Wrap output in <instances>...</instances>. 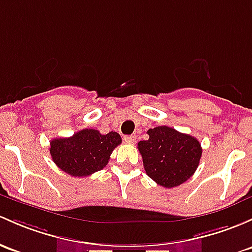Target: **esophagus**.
I'll return each instance as SVG.
<instances>
[{
	"mask_svg": "<svg viewBox=\"0 0 252 252\" xmlns=\"http://www.w3.org/2000/svg\"><path fill=\"white\" fill-rule=\"evenodd\" d=\"M124 141H126V144H135L136 137L133 136V135H126V136H124Z\"/></svg>",
	"mask_w": 252,
	"mask_h": 252,
	"instance_id": "esophagus-1",
	"label": "esophagus"
}]
</instances>
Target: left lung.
Masks as SVG:
<instances>
[{"instance_id":"1","label":"left lung","mask_w":252,"mask_h":252,"mask_svg":"<svg viewBox=\"0 0 252 252\" xmlns=\"http://www.w3.org/2000/svg\"><path fill=\"white\" fill-rule=\"evenodd\" d=\"M147 134L148 140L140 141L137 148L148 176L165 189L186 182L199 165V141L166 126L148 129Z\"/></svg>"}]
</instances>
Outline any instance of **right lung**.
<instances>
[{
    "label": "right lung",
    "mask_w": 252,
    "mask_h": 252,
    "mask_svg": "<svg viewBox=\"0 0 252 252\" xmlns=\"http://www.w3.org/2000/svg\"><path fill=\"white\" fill-rule=\"evenodd\" d=\"M121 142L116 131L102 135L95 129H83L70 137L52 140L49 152L58 168L71 176L83 177L104 169Z\"/></svg>",
    "instance_id": "add662e5"
}]
</instances>
